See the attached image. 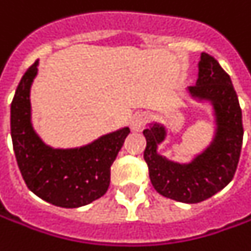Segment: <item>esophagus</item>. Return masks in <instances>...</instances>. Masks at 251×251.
<instances>
[{
  "label": "esophagus",
  "instance_id": "1",
  "mask_svg": "<svg viewBox=\"0 0 251 251\" xmlns=\"http://www.w3.org/2000/svg\"><path fill=\"white\" fill-rule=\"evenodd\" d=\"M148 122V114L147 113H137L134 114V117L130 121V127L133 131L143 130L145 124Z\"/></svg>",
  "mask_w": 251,
  "mask_h": 251
}]
</instances>
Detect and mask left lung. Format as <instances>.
Masks as SVG:
<instances>
[{"instance_id":"left-lung-1","label":"left lung","mask_w":251,"mask_h":251,"mask_svg":"<svg viewBox=\"0 0 251 251\" xmlns=\"http://www.w3.org/2000/svg\"><path fill=\"white\" fill-rule=\"evenodd\" d=\"M186 91L194 100L212 106L215 133L209 145L189 163L173 162L157 152L167 137L166 126L152 122L143 131L147 140L144 159L156 192L179 202L196 204L215 196L232 180L241 156L243 126L231 78L206 52L200 57L197 83Z\"/></svg>"}]
</instances>
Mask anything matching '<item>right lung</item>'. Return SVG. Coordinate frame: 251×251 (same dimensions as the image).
Listing matches in <instances>:
<instances>
[{
  "instance_id": "1",
  "label": "right lung",
  "mask_w": 251,
  "mask_h": 251,
  "mask_svg": "<svg viewBox=\"0 0 251 251\" xmlns=\"http://www.w3.org/2000/svg\"><path fill=\"white\" fill-rule=\"evenodd\" d=\"M36 61L28 68L10 104V134L23 179L39 199L61 208H78L100 199L110 185V167L130 133L129 127L103 134L76 148H52L35 130L31 87Z\"/></svg>"
}]
</instances>
